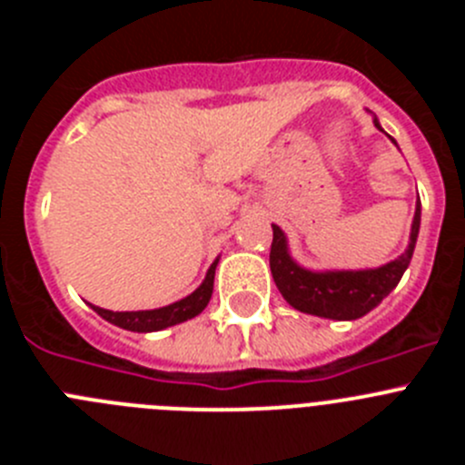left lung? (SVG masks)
<instances>
[{"instance_id":"obj_1","label":"left lung","mask_w":465,"mask_h":465,"mask_svg":"<svg viewBox=\"0 0 465 465\" xmlns=\"http://www.w3.org/2000/svg\"><path fill=\"white\" fill-rule=\"evenodd\" d=\"M377 130H381L375 118ZM384 133V130H381ZM393 142V139H391ZM396 143V142H393ZM419 223H421V204L417 203L410 232V244L405 253L396 261L386 262L375 270H328V272H312L300 268L291 258L286 235L279 225H272V249H270V270L279 293L291 307L305 314L335 319V322H354L375 310L386 295L391 293L401 282L402 272L412 261L414 244H417Z\"/></svg>"}]
</instances>
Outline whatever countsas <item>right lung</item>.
<instances>
[{
    "label": "right lung",
    "instance_id": "obj_1",
    "mask_svg": "<svg viewBox=\"0 0 465 465\" xmlns=\"http://www.w3.org/2000/svg\"><path fill=\"white\" fill-rule=\"evenodd\" d=\"M216 262H212V268H209L207 277L204 282L193 291L191 295L186 298L176 300L172 305L167 307H158V310H139V312H111V310H102V307H94L93 310L106 319L109 323L118 328H125V331H134V332H153V331H163V328L176 326V323H183L193 316H197L200 312L207 307L209 298H212L213 291V272H216Z\"/></svg>",
    "mask_w": 465,
    "mask_h": 465
}]
</instances>
